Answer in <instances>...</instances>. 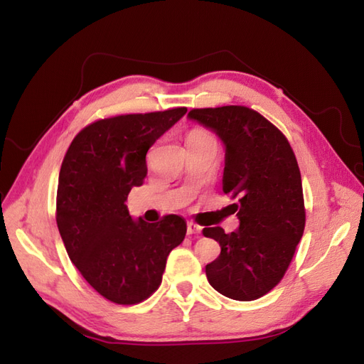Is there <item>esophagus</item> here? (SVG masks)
Masks as SVG:
<instances>
[{"mask_svg":"<svg viewBox=\"0 0 364 364\" xmlns=\"http://www.w3.org/2000/svg\"><path fill=\"white\" fill-rule=\"evenodd\" d=\"M201 232V226L193 223V222H188V234L189 235H198Z\"/></svg>","mask_w":364,"mask_h":364,"instance_id":"1","label":"esophagus"}]
</instances>
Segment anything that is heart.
Instances as JSON below:
<instances>
[{
	"label": "heart",
	"instance_id": "heart-1",
	"mask_svg": "<svg viewBox=\"0 0 364 364\" xmlns=\"http://www.w3.org/2000/svg\"><path fill=\"white\" fill-rule=\"evenodd\" d=\"M208 138H213L206 130H201V129H196L192 130L188 134V141H200V139H208Z\"/></svg>",
	"mask_w": 364,
	"mask_h": 364
}]
</instances>
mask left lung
<instances>
[{"instance_id":"1","label":"left lung","mask_w":364,"mask_h":364,"mask_svg":"<svg viewBox=\"0 0 364 364\" xmlns=\"http://www.w3.org/2000/svg\"><path fill=\"white\" fill-rule=\"evenodd\" d=\"M189 117L214 130L226 147L223 192L230 193L240 226L205 228L220 243L206 265L209 284L223 296L255 301L281 282L306 226L302 181L285 134L243 105L193 108Z\"/></svg>"}]
</instances>
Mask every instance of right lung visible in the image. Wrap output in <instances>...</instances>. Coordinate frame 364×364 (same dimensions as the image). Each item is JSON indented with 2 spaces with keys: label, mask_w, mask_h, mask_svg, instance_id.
<instances>
[{
  "label": "right lung",
  "mask_w": 364,
  "mask_h": 364,
  "mask_svg": "<svg viewBox=\"0 0 364 364\" xmlns=\"http://www.w3.org/2000/svg\"><path fill=\"white\" fill-rule=\"evenodd\" d=\"M186 107L119 114L82 129L63 158L55 220L71 262L100 296L133 306L161 285L168 252L184 240L186 222H134L127 197L147 175L146 155L178 122Z\"/></svg>",
  "instance_id": "1"
}]
</instances>
